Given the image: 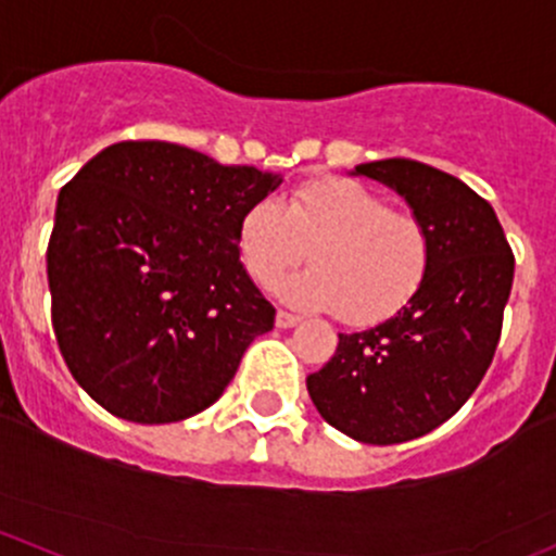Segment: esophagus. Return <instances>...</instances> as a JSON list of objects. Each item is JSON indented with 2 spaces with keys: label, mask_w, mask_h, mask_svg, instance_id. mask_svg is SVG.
<instances>
[{
  "label": "esophagus",
  "mask_w": 556,
  "mask_h": 556,
  "mask_svg": "<svg viewBox=\"0 0 556 556\" xmlns=\"http://www.w3.org/2000/svg\"><path fill=\"white\" fill-rule=\"evenodd\" d=\"M298 323H301V317H295V314L277 312V327H279V330H290V327H295Z\"/></svg>",
  "instance_id": "esophagus-1"
}]
</instances>
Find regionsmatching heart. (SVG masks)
I'll return each mask as SVG.
<instances>
[{"label":"heart","instance_id":"heart-1","mask_svg":"<svg viewBox=\"0 0 556 556\" xmlns=\"http://www.w3.org/2000/svg\"><path fill=\"white\" fill-rule=\"evenodd\" d=\"M312 248L314 268L282 285L285 301L336 312L352 327L381 325L405 312L431 271L424 220L391 210L354 178H314L279 204L250 202L237 224V255L253 282H277Z\"/></svg>","mask_w":556,"mask_h":556}]
</instances>
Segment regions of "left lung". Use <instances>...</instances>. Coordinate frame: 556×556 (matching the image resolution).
I'll return each mask as SVG.
<instances>
[{
  "label": "left lung",
  "mask_w": 556,
  "mask_h": 556,
  "mask_svg": "<svg viewBox=\"0 0 556 556\" xmlns=\"http://www.w3.org/2000/svg\"><path fill=\"white\" fill-rule=\"evenodd\" d=\"M389 186L431 233V271L405 312L338 336L306 378L327 424L365 445H396L445 424L493 362L511 293L514 255L495 210L464 180L413 160L356 165Z\"/></svg>",
  "instance_id": "left-lung-1"
}]
</instances>
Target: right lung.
<instances>
[{
	"label": "right lung",
	"mask_w": 556,
	"mask_h": 556,
	"mask_svg": "<svg viewBox=\"0 0 556 556\" xmlns=\"http://www.w3.org/2000/svg\"><path fill=\"white\" fill-rule=\"evenodd\" d=\"M282 175L165 140H122L58 194L47 244L52 330L92 400L132 424L202 413L274 306L237 255V224Z\"/></svg>",
	"instance_id": "1"
}]
</instances>
